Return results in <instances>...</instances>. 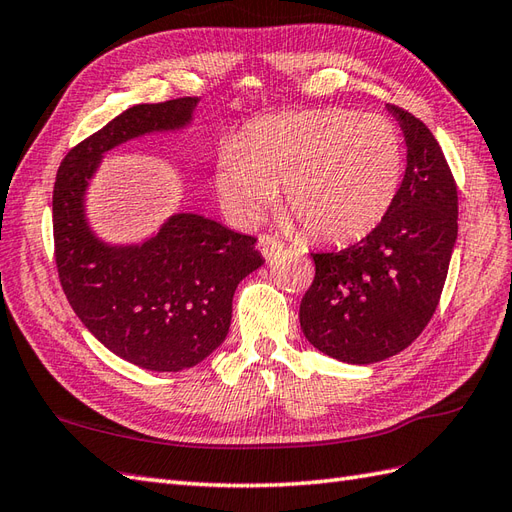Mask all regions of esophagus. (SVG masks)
I'll use <instances>...</instances> for the list:
<instances>
[{
	"mask_svg": "<svg viewBox=\"0 0 512 512\" xmlns=\"http://www.w3.org/2000/svg\"><path fill=\"white\" fill-rule=\"evenodd\" d=\"M257 248H259V253L264 255V257H272L277 251H281L283 242H279L277 237H272V235H259Z\"/></svg>",
	"mask_w": 512,
	"mask_h": 512,
	"instance_id": "obj_1",
	"label": "esophagus"
}]
</instances>
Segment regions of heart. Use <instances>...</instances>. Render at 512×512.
I'll use <instances>...</instances> for the list:
<instances>
[{
	"label": "heart",
	"mask_w": 512,
	"mask_h": 512,
	"mask_svg": "<svg viewBox=\"0 0 512 512\" xmlns=\"http://www.w3.org/2000/svg\"><path fill=\"white\" fill-rule=\"evenodd\" d=\"M401 174L399 130L384 115L316 109L253 122L222 148L216 189L233 216L257 220L283 185L285 207L307 233L347 242L386 216Z\"/></svg>",
	"instance_id": "b5f03b06"
}]
</instances>
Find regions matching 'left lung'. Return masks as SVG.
<instances>
[{
  "label": "left lung",
  "instance_id": "obj_1",
  "mask_svg": "<svg viewBox=\"0 0 512 512\" xmlns=\"http://www.w3.org/2000/svg\"><path fill=\"white\" fill-rule=\"evenodd\" d=\"M408 144V168L377 227L342 251L312 253L316 275L299 320L329 358L373 364L403 351L434 316L458 237V187L419 117L390 104Z\"/></svg>",
  "mask_w": 512,
  "mask_h": 512
}]
</instances>
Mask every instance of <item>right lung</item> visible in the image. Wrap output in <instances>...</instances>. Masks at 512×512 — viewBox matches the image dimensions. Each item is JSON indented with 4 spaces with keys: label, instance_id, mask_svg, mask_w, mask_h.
<instances>
[{
    "label": "right lung",
    "instance_id": "obj_1",
    "mask_svg": "<svg viewBox=\"0 0 512 512\" xmlns=\"http://www.w3.org/2000/svg\"><path fill=\"white\" fill-rule=\"evenodd\" d=\"M196 102L130 106L65 154L52 194L54 259L71 310L106 349L159 373L196 366L227 338L237 283L264 264L257 240L176 213L141 246H106L87 227L82 196L106 150L187 124Z\"/></svg>",
    "mask_w": 512,
    "mask_h": 512
}]
</instances>
